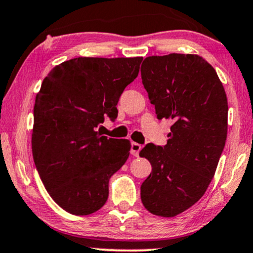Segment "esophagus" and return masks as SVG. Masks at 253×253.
Returning a JSON list of instances; mask_svg holds the SVG:
<instances>
[{
    "mask_svg": "<svg viewBox=\"0 0 253 253\" xmlns=\"http://www.w3.org/2000/svg\"><path fill=\"white\" fill-rule=\"evenodd\" d=\"M142 146L138 144V142H133L132 144V150H130V153L133 154L134 157H139V152L141 151Z\"/></svg>",
    "mask_w": 253,
    "mask_h": 253,
    "instance_id": "1",
    "label": "esophagus"
}]
</instances>
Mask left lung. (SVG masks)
Instances as JSON below:
<instances>
[{
    "mask_svg": "<svg viewBox=\"0 0 253 253\" xmlns=\"http://www.w3.org/2000/svg\"><path fill=\"white\" fill-rule=\"evenodd\" d=\"M141 79L159 120L173 125L164 147L146 145L139 156L152 165L141 202L152 214L171 218L204 196L227 135V97L217 73L197 54L148 56Z\"/></svg>",
    "mask_w": 253,
    "mask_h": 253,
    "instance_id": "obj_1",
    "label": "left lung"
}]
</instances>
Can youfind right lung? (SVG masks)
<instances>
[{"instance_id":"add662e5","label":"right lung","mask_w":253,"mask_h":253,"mask_svg":"<svg viewBox=\"0 0 253 253\" xmlns=\"http://www.w3.org/2000/svg\"><path fill=\"white\" fill-rule=\"evenodd\" d=\"M142 57H77L54 67L34 105L33 158L45 190L60 208L88 215L105 205L108 181L128 159V140L96 127L115 119L119 97L138 77Z\"/></svg>"}]
</instances>
